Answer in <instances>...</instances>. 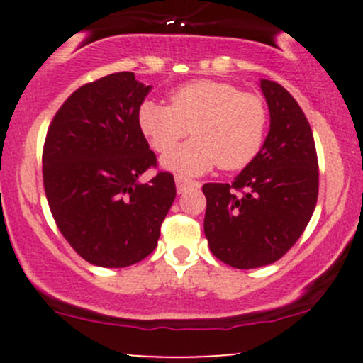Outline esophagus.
<instances>
[{"instance_id": "34e87169", "label": "esophagus", "mask_w": 363, "mask_h": 363, "mask_svg": "<svg viewBox=\"0 0 363 363\" xmlns=\"http://www.w3.org/2000/svg\"><path fill=\"white\" fill-rule=\"evenodd\" d=\"M176 186H177V193H184L186 187L189 186H198V182L196 181H191V179H187L184 176H176Z\"/></svg>"}]
</instances>
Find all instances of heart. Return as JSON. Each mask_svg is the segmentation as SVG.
<instances>
[{"label": "heart", "instance_id": "heart-1", "mask_svg": "<svg viewBox=\"0 0 363 363\" xmlns=\"http://www.w3.org/2000/svg\"><path fill=\"white\" fill-rule=\"evenodd\" d=\"M138 128L155 152H167L194 128L195 138L170 150L162 165L184 176H199L220 165L237 170L251 164L264 143L268 109L257 94L234 83L194 80L169 94V106L145 101Z\"/></svg>", "mask_w": 363, "mask_h": 363}]
</instances>
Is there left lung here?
<instances>
[{"label": "left lung", "instance_id": "obj_1", "mask_svg": "<svg viewBox=\"0 0 363 363\" xmlns=\"http://www.w3.org/2000/svg\"><path fill=\"white\" fill-rule=\"evenodd\" d=\"M269 109L262 148L232 184L208 182L205 235L225 264L251 269L289 252L306 230L319 191L314 136L297 101L272 80H261Z\"/></svg>", "mask_w": 363, "mask_h": 363}]
</instances>
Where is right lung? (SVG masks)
Here are the masks:
<instances>
[{
	"label": "right lung",
	"instance_id": "1",
	"mask_svg": "<svg viewBox=\"0 0 363 363\" xmlns=\"http://www.w3.org/2000/svg\"><path fill=\"white\" fill-rule=\"evenodd\" d=\"M152 86L135 73H112L74 90L48 129L44 191L57 228L85 261L124 268L153 252L176 199L170 172L148 182L157 157L138 128Z\"/></svg>",
	"mask_w": 363,
	"mask_h": 363
}]
</instances>
